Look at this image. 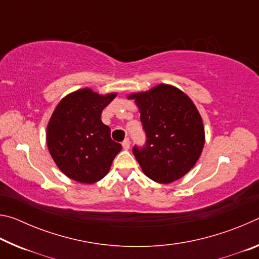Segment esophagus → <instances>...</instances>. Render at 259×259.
<instances>
[{
    "mask_svg": "<svg viewBox=\"0 0 259 259\" xmlns=\"http://www.w3.org/2000/svg\"><path fill=\"white\" fill-rule=\"evenodd\" d=\"M122 146H123L124 150H128V148L130 147V140L129 138H126L123 140V143H122Z\"/></svg>",
    "mask_w": 259,
    "mask_h": 259,
    "instance_id": "34e87169",
    "label": "esophagus"
}]
</instances>
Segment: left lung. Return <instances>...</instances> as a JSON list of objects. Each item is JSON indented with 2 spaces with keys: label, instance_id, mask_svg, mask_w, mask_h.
Here are the masks:
<instances>
[{
  "label": "left lung",
  "instance_id": "left-lung-1",
  "mask_svg": "<svg viewBox=\"0 0 259 259\" xmlns=\"http://www.w3.org/2000/svg\"><path fill=\"white\" fill-rule=\"evenodd\" d=\"M128 98L137 104L146 134L145 145L133 148L144 174L160 184L185 176L204 145L203 122L190 97L172 85L159 84Z\"/></svg>",
  "mask_w": 259,
  "mask_h": 259
}]
</instances>
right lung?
<instances>
[{
	"instance_id": "add662e5",
	"label": "right lung",
	"mask_w": 259,
	"mask_h": 259,
	"mask_svg": "<svg viewBox=\"0 0 259 259\" xmlns=\"http://www.w3.org/2000/svg\"><path fill=\"white\" fill-rule=\"evenodd\" d=\"M116 94L102 96L80 89L60 100L49 121L47 144L52 159L68 178L94 184L106 176L121 144L111 138L102 112Z\"/></svg>"
}]
</instances>
